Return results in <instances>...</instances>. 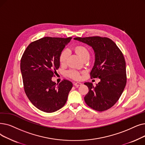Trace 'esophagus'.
Listing matches in <instances>:
<instances>
[{"mask_svg":"<svg viewBox=\"0 0 145 145\" xmlns=\"http://www.w3.org/2000/svg\"><path fill=\"white\" fill-rule=\"evenodd\" d=\"M74 85L75 86L78 87L79 86L82 85V83H80V82H74Z\"/></svg>","mask_w":145,"mask_h":145,"instance_id":"34e87169","label":"esophagus"}]
</instances>
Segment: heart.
<instances>
[{"label":"heart","instance_id":"1","mask_svg":"<svg viewBox=\"0 0 145 145\" xmlns=\"http://www.w3.org/2000/svg\"><path fill=\"white\" fill-rule=\"evenodd\" d=\"M75 51L79 55L80 57L82 59H84L86 56H89V53L88 50L83 46H78L75 47ZM69 56V50L68 49H65L61 52L60 55V62L61 64H65L68 57ZM67 74L69 76L74 79H79L80 78L79 72L76 70H71L67 72Z\"/></svg>","mask_w":145,"mask_h":145}]
</instances>
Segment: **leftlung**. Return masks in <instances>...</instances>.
<instances>
[{"label": "left lung", "mask_w": 145, "mask_h": 145, "mask_svg": "<svg viewBox=\"0 0 145 145\" xmlns=\"http://www.w3.org/2000/svg\"><path fill=\"white\" fill-rule=\"evenodd\" d=\"M91 47L95 54V61L91 72V77L100 79L93 86L90 82L84 84L89 92L84 99L93 110L103 111L114 105L126 85V69L123 54L116 43L105 37H91L74 39Z\"/></svg>", "instance_id": "8db88e82"}]
</instances>
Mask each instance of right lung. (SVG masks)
Returning <instances> with one entry per match:
<instances>
[{
    "label": "right lung",
    "instance_id": "add662e5",
    "mask_svg": "<svg viewBox=\"0 0 145 145\" xmlns=\"http://www.w3.org/2000/svg\"><path fill=\"white\" fill-rule=\"evenodd\" d=\"M72 37H44L31 42L21 60L24 90L28 99L42 111L53 112L65 105L73 84L52 80L60 67V55Z\"/></svg>",
    "mask_w": 145,
    "mask_h": 145
}]
</instances>
